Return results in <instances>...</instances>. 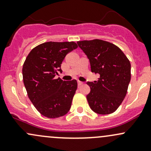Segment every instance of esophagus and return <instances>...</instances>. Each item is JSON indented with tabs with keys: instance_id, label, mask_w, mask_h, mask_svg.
<instances>
[{
	"instance_id": "esophagus-1",
	"label": "esophagus",
	"mask_w": 151,
	"mask_h": 151,
	"mask_svg": "<svg viewBox=\"0 0 151 151\" xmlns=\"http://www.w3.org/2000/svg\"><path fill=\"white\" fill-rule=\"evenodd\" d=\"M77 83H78V86H81V85L83 84V82H80V81H78V82H77Z\"/></svg>"
}]
</instances>
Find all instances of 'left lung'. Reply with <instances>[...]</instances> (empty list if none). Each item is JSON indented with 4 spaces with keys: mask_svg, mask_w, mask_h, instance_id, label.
<instances>
[{
    "mask_svg": "<svg viewBox=\"0 0 151 151\" xmlns=\"http://www.w3.org/2000/svg\"><path fill=\"white\" fill-rule=\"evenodd\" d=\"M88 56L91 71L98 73V81L88 82L91 91L87 95L90 107L96 113L115 112L124 99L131 80V63L116 45L93 39L77 42Z\"/></svg>",
    "mask_w": 151,
    "mask_h": 151,
    "instance_id": "1",
    "label": "left lung"
}]
</instances>
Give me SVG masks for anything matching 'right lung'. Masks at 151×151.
<instances>
[{
	"label": "right lung",
	"mask_w": 151,
	"mask_h": 151,
	"mask_svg": "<svg viewBox=\"0 0 151 151\" xmlns=\"http://www.w3.org/2000/svg\"><path fill=\"white\" fill-rule=\"evenodd\" d=\"M74 42H48L33 49L22 66V77L28 98L36 109L49 118L65 115L71 108L77 88L76 80L55 79L63 59L77 48Z\"/></svg>",
	"instance_id": "1"
}]
</instances>
